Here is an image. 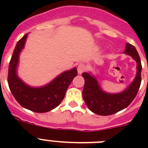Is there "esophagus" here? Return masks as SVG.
<instances>
[{
	"instance_id": "1",
	"label": "esophagus",
	"mask_w": 148,
	"mask_h": 148,
	"mask_svg": "<svg viewBox=\"0 0 148 148\" xmlns=\"http://www.w3.org/2000/svg\"><path fill=\"white\" fill-rule=\"evenodd\" d=\"M77 70H78V74L81 75L82 73H83L85 70V66L82 64H78V68H77Z\"/></svg>"
}]
</instances>
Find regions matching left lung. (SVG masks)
<instances>
[{
    "instance_id": "left-lung-1",
    "label": "left lung",
    "mask_w": 148,
    "mask_h": 148,
    "mask_svg": "<svg viewBox=\"0 0 148 148\" xmlns=\"http://www.w3.org/2000/svg\"><path fill=\"white\" fill-rule=\"evenodd\" d=\"M124 53L130 56L136 62V75L128 87L120 92L110 93L104 91L99 84L97 78L92 73H83L84 78L83 99L87 108L92 113L100 116H109L122 110L135 99L140 87L142 64L135 47L127 43Z\"/></svg>"
}]
</instances>
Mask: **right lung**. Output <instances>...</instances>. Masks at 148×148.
Wrapping results in <instances>:
<instances>
[{
  "label": "right lung",
  "instance_id": "right-lung-1",
  "mask_svg": "<svg viewBox=\"0 0 148 148\" xmlns=\"http://www.w3.org/2000/svg\"><path fill=\"white\" fill-rule=\"evenodd\" d=\"M28 33L17 43L9 66L8 84L10 91L23 108L36 113H47L58 107L73 78L77 75L76 67L63 72L48 84L40 87H32L18 75L19 56L25 47Z\"/></svg>",
  "mask_w": 148,
  "mask_h": 148
}]
</instances>
